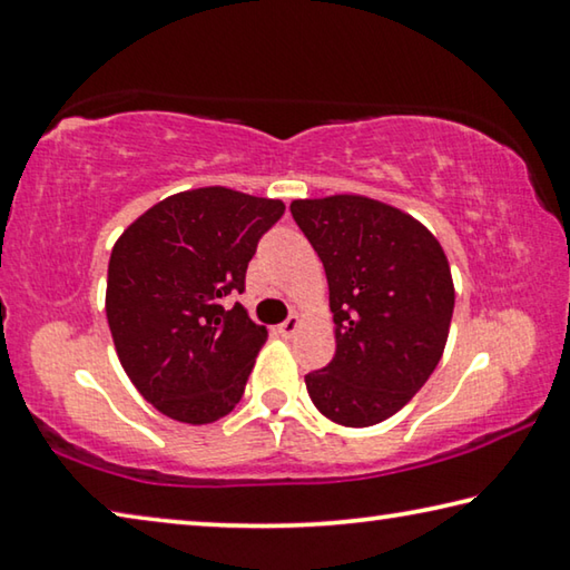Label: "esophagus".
Wrapping results in <instances>:
<instances>
[{"label":"esophagus","instance_id":"esophagus-1","mask_svg":"<svg viewBox=\"0 0 570 570\" xmlns=\"http://www.w3.org/2000/svg\"><path fill=\"white\" fill-rule=\"evenodd\" d=\"M298 326H302V320H298L296 314H292L284 324H278V334H282V336H294L298 332Z\"/></svg>","mask_w":570,"mask_h":570}]
</instances>
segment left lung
<instances>
[{"mask_svg":"<svg viewBox=\"0 0 570 570\" xmlns=\"http://www.w3.org/2000/svg\"><path fill=\"white\" fill-rule=\"evenodd\" d=\"M292 216L320 254L334 314V360L306 374L308 397L344 428L400 412L435 372L455 286L440 240L382 200H294Z\"/></svg>","mask_w":570,"mask_h":570,"instance_id":"left-lung-1","label":"left lung"}]
</instances>
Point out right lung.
Here are the masks:
<instances>
[{"mask_svg": "<svg viewBox=\"0 0 570 570\" xmlns=\"http://www.w3.org/2000/svg\"><path fill=\"white\" fill-rule=\"evenodd\" d=\"M284 208L224 186L183 190L115 240L105 294L115 352L166 417L208 424L244 397L268 332L240 304L220 302L244 294L258 238Z\"/></svg>", "mask_w": 570, "mask_h": 570, "instance_id": "add662e5", "label": "right lung"}]
</instances>
